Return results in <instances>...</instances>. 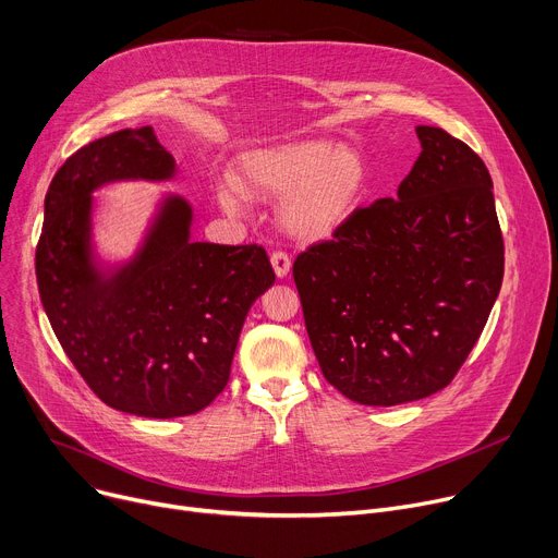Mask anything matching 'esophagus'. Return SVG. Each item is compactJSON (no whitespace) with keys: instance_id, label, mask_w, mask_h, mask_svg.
<instances>
[{"instance_id":"obj_1","label":"esophagus","mask_w":558,"mask_h":558,"mask_svg":"<svg viewBox=\"0 0 558 558\" xmlns=\"http://www.w3.org/2000/svg\"><path fill=\"white\" fill-rule=\"evenodd\" d=\"M270 264H272L275 275H277L279 279H283V277L290 272V266H292L290 256H288L283 250H272V254H270Z\"/></svg>"}]
</instances>
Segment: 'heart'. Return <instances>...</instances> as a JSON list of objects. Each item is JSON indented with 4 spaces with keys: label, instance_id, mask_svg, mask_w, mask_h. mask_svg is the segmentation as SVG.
<instances>
[{
    "label": "heart",
    "instance_id": "1",
    "mask_svg": "<svg viewBox=\"0 0 558 558\" xmlns=\"http://www.w3.org/2000/svg\"><path fill=\"white\" fill-rule=\"evenodd\" d=\"M366 185V165L355 149L326 138H299L245 154L234 187L221 190L223 207H239V192L281 198L279 221L302 241H324L349 221Z\"/></svg>",
    "mask_w": 558,
    "mask_h": 558
}]
</instances>
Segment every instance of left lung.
Instances as JSON below:
<instances>
[{"instance_id":"8db88e82","label":"left lung","mask_w":558,"mask_h":558,"mask_svg":"<svg viewBox=\"0 0 558 558\" xmlns=\"http://www.w3.org/2000/svg\"><path fill=\"white\" fill-rule=\"evenodd\" d=\"M420 156L398 198L355 207L292 264L319 368L366 407L438 393L487 324L505 270L492 177L440 126H415Z\"/></svg>"}]
</instances>
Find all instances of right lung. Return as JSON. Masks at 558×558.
<instances>
[{
	"instance_id": "1",
	"label": "right lung",
	"mask_w": 558,
	"mask_h": 558,
	"mask_svg": "<svg viewBox=\"0 0 558 558\" xmlns=\"http://www.w3.org/2000/svg\"><path fill=\"white\" fill-rule=\"evenodd\" d=\"M171 171L151 126L80 147L49 185L35 247L41 306L80 377L107 407L160 420L198 413L226 389L245 315L275 283L262 245L190 241L181 198L165 203L132 266L111 279L94 272L89 192Z\"/></svg>"
}]
</instances>
